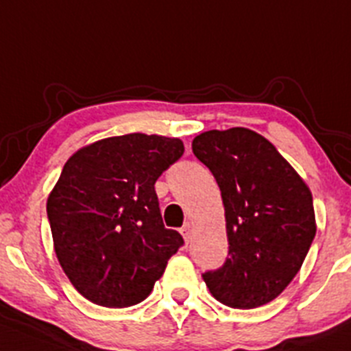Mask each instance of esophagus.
Wrapping results in <instances>:
<instances>
[{"instance_id": "1", "label": "esophagus", "mask_w": 351, "mask_h": 351, "mask_svg": "<svg viewBox=\"0 0 351 351\" xmlns=\"http://www.w3.org/2000/svg\"><path fill=\"white\" fill-rule=\"evenodd\" d=\"M181 234H182V238H184V241L189 243V239H191V234H193L191 223L186 222L184 226H182V228H181Z\"/></svg>"}]
</instances>
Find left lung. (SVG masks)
<instances>
[{
	"label": "left lung",
	"instance_id": "8db88e82",
	"mask_svg": "<svg viewBox=\"0 0 351 351\" xmlns=\"http://www.w3.org/2000/svg\"><path fill=\"white\" fill-rule=\"evenodd\" d=\"M193 153L213 173L226 210L229 256L203 274L232 308H256L293 281L315 238L312 193L263 136L245 128L206 131Z\"/></svg>",
	"mask_w": 351,
	"mask_h": 351
}]
</instances>
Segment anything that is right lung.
Returning <instances> with one entry per match:
<instances>
[{
	"label": "right lung",
	"mask_w": 351,
	"mask_h": 351,
	"mask_svg": "<svg viewBox=\"0 0 351 351\" xmlns=\"http://www.w3.org/2000/svg\"><path fill=\"white\" fill-rule=\"evenodd\" d=\"M184 145L156 134L115 136L73 153L46 212L63 272L84 298L108 308L143 302L184 239L165 229L156 179Z\"/></svg>",
	"instance_id": "obj_1"
}]
</instances>
